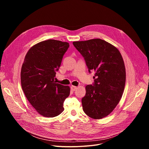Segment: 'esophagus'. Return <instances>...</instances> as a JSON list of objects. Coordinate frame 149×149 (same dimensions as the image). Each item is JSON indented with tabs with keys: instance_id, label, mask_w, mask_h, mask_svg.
<instances>
[{
	"instance_id": "esophagus-1",
	"label": "esophagus",
	"mask_w": 149,
	"mask_h": 149,
	"mask_svg": "<svg viewBox=\"0 0 149 149\" xmlns=\"http://www.w3.org/2000/svg\"><path fill=\"white\" fill-rule=\"evenodd\" d=\"M71 90H72L73 91H74L75 90H76V89H77V87L74 86H72L71 87Z\"/></svg>"
}]
</instances>
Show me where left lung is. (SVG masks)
<instances>
[{"instance_id": "1", "label": "left lung", "mask_w": 149, "mask_h": 149, "mask_svg": "<svg viewBox=\"0 0 149 149\" xmlns=\"http://www.w3.org/2000/svg\"><path fill=\"white\" fill-rule=\"evenodd\" d=\"M84 57L89 72L95 71L93 85L86 87L82 98L84 113L94 119L110 114L119 102L124 89L125 69L120 51L101 39L73 42Z\"/></svg>"}]
</instances>
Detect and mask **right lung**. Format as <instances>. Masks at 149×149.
<instances>
[{"instance_id":"1","label":"right lung","mask_w":149,"mask_h":149,"mask_svg":"<svg viewBox=\"0 0 149 149\" xmlns=\"http://www.w3.org/2000/svg\"><path fill=\"white\" fill-rule=\"evenodd\" d=\"M69 47L68 42L48 39L31 47L25 56L20 72L22 88L32 107L44 117L59 115L70 95V87L54 81Z\"/></svg>"}]
</instances>
